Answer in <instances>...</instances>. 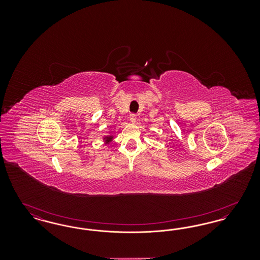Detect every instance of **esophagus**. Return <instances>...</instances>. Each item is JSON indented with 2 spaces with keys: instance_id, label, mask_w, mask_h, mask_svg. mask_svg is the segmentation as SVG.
I'll use <instances>...</instances> for the list:
<instances>
[{
  "instance_id": "esophagus-1",
  "label": "esophagus",
  "mask_w": 260,
  "mask_h": 260,
  "mask_svg": "<svg viewBox=\"0 0 260 260\" xmlns=\"http://www.w3.org/2000/svg\"><path fill=\"white\" fill-rule=\"evenodd\" d=\"M129 120L132 123H136V114H131L129 115Z\"/></svg>"
}]
</instances>
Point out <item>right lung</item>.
I'll use <instances>...</instances> for the list:
<instances>
[{
    "label": "right lung",
    "instance_id": "1",
    "mask_svg": "<svg viewBox=\"0 0 260 260\" xmlns=\"http://www.w3.org/2000/svg\"><path fill=\"white\" fill-rule=\"evenodd\" d=\"M113 138H114V136H104V137H103V141H104L106 144H109L112 140H113Z\"/></svg>",
    "mask_w": 260,
    "mask_h": 260
}]
</instances>
